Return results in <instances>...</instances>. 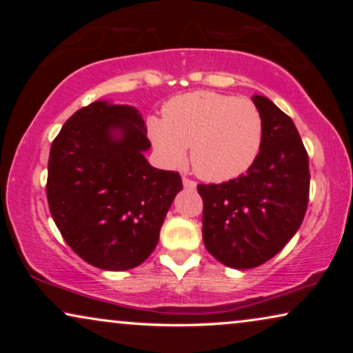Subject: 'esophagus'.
I'll list each match as a JSON object with an SVG mask.
<instances>
[{"instance_id":"1","label":"esophagus","mask_w":353,"mask_h":353,"mask_svg":"<svg viewBox=\"0 0 353 353\" xmlns=\"http://www.w3.org/2000/svg\"><path fill=\"white\" fill-rule=\"evenodd\" d=\"M183 185H185V188H188V190H194L196 181L191 180V178H188V176H183Z\"/></svg>"}]
</instances>
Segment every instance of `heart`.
<instances>
[{
    "mask_svg": "<svg viewBox=\"0 0 353 353\" xmlns=\"http://www.w3.org/2000/svg\"><path fill=\"white\" fill-rule=\"evenodd\" d=\"M146 132L167 167H180L190 146L197 175L221 183L243 175L257 161L265 122L250 99L194 91L168 101L163 119L146 120Z\"/></svg>",
    "mask_w": 353,
    "mask_h": 353,
    "instance_id": "heart-1",
    "label": "heart"
}]
</instances>
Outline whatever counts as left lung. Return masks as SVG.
Returning a JSON list of instances; mask_svg holds the SVG:
<instances>
[{"mask_svg": "<svg viewBox=\"0 0 353 353\" xmlns=\"http://www.w3.org/2000/svg\"><path fill=\"white\" fill-rule=\"evenodd\" d=\"M265 122L263 144L248 173L220 185H197L204 202L205 249L226 267L255 268L296 234L310 192L308 154L289 115L254 96Z\"/></svg>", "mask_w": 353, "mask_h": 353, "instance_id": "left-lung-1", "label": "left lung"}]
</instances>
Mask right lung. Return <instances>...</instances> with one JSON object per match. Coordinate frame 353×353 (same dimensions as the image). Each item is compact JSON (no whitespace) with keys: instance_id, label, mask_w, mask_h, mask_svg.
I'll list each match as a JSON object with an SVG mask.
<instances>
[{"instance_id":"right-lung-1","label":"right lung","mask_w":353,"mask_h":353,"mask_svg":"<svg viewBox=\"0 0 353 353\" xmlns=\"http://www.w3.org/2000/svg\"><path fill=\"white\" fill-rule=\"evenodd\" d=\"M149 148L138 110L105 101L77 110L52 141L48 204L62 238L86 263L122 272L156 249L183 183L178 172L149 165Z\"/></svg>"}]
</instances>
